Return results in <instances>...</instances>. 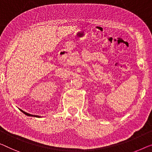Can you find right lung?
Wrapping results in <instances>:
<instances>
[{"instance_id": "add662e5", "label": "right lung", "mask_w": 152, "mask_h": 152, "mask_svg": "<svg viewBox=\"0 0 152 152\" xmlns=\"http://www.w3.org/2000/svg\"><path fill=\"white\" fill-rule=\"evenodd\" d=\"M20 110H21V111L24 113V114H25L26 115H27V116H34V117H40L39 116H37V115H31V114H29V113H26V112H24V111H23V110H21V109H20Z\"/></svg>"}]
</instances>
